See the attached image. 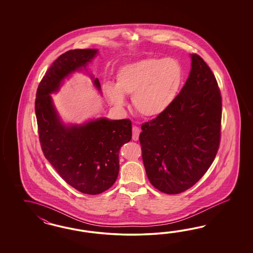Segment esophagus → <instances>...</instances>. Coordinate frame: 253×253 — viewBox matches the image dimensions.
<instances>
[{
  "label": "esophagus",
  "instance_id": "1",
  "mask_svg": "<svg viewBox=\"0 0 253 253\" xmlns=\"http://www.w3.org/2000/svg\"><path fill=\"white\" fill-rule=\"evenodd\" d=\"M139 134H140V129L136 126H133L132 127V140L137 141Z\"/></svg>",
  "mask_w": 253,
  "mask_h": 253
}]
</instances>
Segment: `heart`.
Here are the masks:
<instances>
[{
    "label": "heart",
    "instance_id": "obj_1",
    "mask_svg": "<svg viewBox=\"0 0 253 253\" xmlns=\"http://www.w3.org/2000/svg\"><path fill=\"white\" fill-rule=\"evenodd\" d=\"M183 71L173 58H146L124 65L118 70L116 84L107 83L103 90L117 107L125 105L124 93H131V103L139 114L157 117L164 113L176 96Z\"/></svg>",
    "mask_w": 253,
    "mask_h": 253
}]
</instances>
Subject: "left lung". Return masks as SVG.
Segmentation results:
<instances>
[{
  "label": "left lung",
  "mask_w": 253,
  "mask_h": 253,
  "mask_svg": "<svg viewBox=\"0 0 253 253\" xmlns=\"http://www.w3.org/2000/svg\"><path fill=\"white\" fill-rule=\"evenodd\" d=\"M168 109L143 123L139 141L146 175L165 194L189 189L214 161L221 141L222 96L214 74L199 54Z\"/></svg>",
  "instance_id": "8db88e82"
}]
</instances>
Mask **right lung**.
<instances>
[{"instance_id": "add662e5", "label": "right lung", "mask_w": 253, "mask_h": 253, "mask_svg": "<svg viewBox=\"0 0 253 253\" xmlns=\"http://www.w3.org/2000/svg\"><path fill=\"white\" fill-rule=\"evenodd\" d=\"M96 53L95 49H75L59 55L42 79L35 100L39 140L46 160L66 183L88 195L106 191L115 183L119 151L131 139V122L101 118L66 127L50 93L58 91L63 80L86 67ZM93 84L100 90L97 78Z\"/></svg>"}]
</instances>
